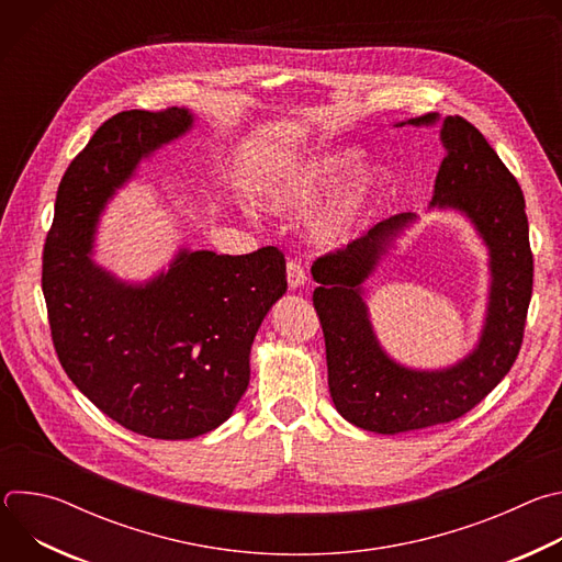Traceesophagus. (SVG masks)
Masks as SVG:
<instances>
[{
    "mask_svg": "<svg viewBox=\"0 0 562 562\" xmlns=\"http://www.w3.org/2000/svg\"><path fill=\"white\" fill-rule=\"evenodd\" d=\"M286 282H289V289H300L306 284V273L300 262L295 260L286 262Z\"/></svg>",
    "mask_w": 562,
    "mask_h": 562,
    "instance_id": "obj_1",
    "label": "esophagus"
}]
</instances>
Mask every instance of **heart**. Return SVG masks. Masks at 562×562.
I'll use <instances>...</instances> for the list:
<instances>
[{"label": "heart", "mask_w": 562, "mask_h": 562, "mask_svg": "<svg viewBox=\"0 0 562 562\" xmlns=\"http://www.w3.org/2000/svg\"><path fill=\"white\" fill-rule=\"evenodd\" d=\"M358 148H336L289 162L271 173L258 189L260 200L276 213H300L336 191L356 169ZM382 184V171L369 167L311 222V233L319 245H342L364 224Z\"/></svg>", "instance_id": "obj_1"}]
</instances>
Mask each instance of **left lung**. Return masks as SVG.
<instances>
[{"mask_svg":"<svg viewBox=\"0 0 562 562\" xmlns=\"http://www.w3.org/2000/svg\"><path fill=\"white\" fill-rule=\"evenodd\" d=\"M436 113L403 124L431 126ZM447 150L431 209L462 213L490 249V302L475 349L451 367L423 371L380 347L364 302V282L414 220L400 213L311 267L313 306L327 347L329 391L338 414L375 434H403L451 423L471 412L518 358L533 284V256L520 184L485 135L460 115L442 120Z\"/></svg>","mask_w":562,"mask_h":562,"instance_id":"8db88e82","label":"left lung"}]
</instances>
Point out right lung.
<instances>
[{
  "label": "right lung",
  "instance_id": "right-lung-1",
  "mask_svg": "<svg viewBox=\"0 0 562 562\" xmlns=\"http://www.w3.org/2000/svg\"><path fill=\"white\" fill-rule=\"evenodd\" d=\"M193 126L189 109L124 111L106 120L66 169L44 245L42 291L57 358L117 425L157 440L213 431L251 378V345L286 291L284 256L180 254L144 284L93 262L106 202L137 165Z\"/></svg>",
  "mask_w": 562,
  "mask_h": 562
}]
</instances>
